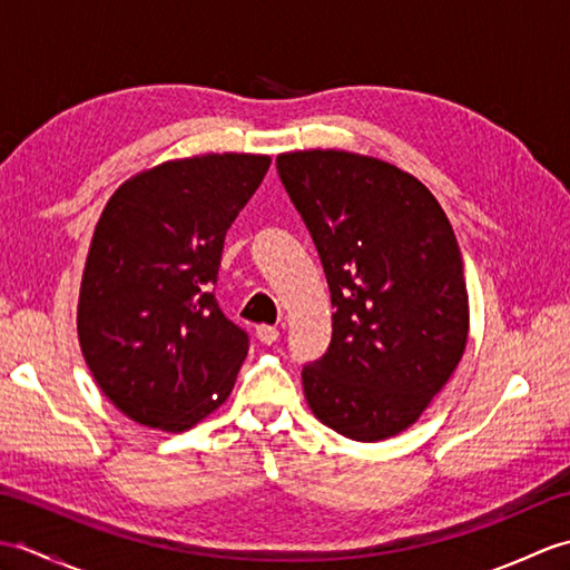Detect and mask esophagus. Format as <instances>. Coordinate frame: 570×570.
<instances>
[{"instance_id":"34e87169","label":"esophagus","mask_w":570,"mask_h":570,"mask_svg":"<svg viewBox=\"0 0 570 570\" xmlns=\"http://www.w3.org/2000/svg\"><path fill=\"white\" fill-rule=\"evenodd\" d=\"M257 341L264 345H272L278 341V328L274 325H257Z\"/></svg>"}]
</instances>
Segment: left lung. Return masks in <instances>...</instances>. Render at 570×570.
I'll list each match as a JSON object with an SVG mask.
<instances>
[{
    "instance_id": "1",
    "label": "left lung",
    "mask_w": 570,
    "mask_h": 570,
    "mask_svg": "<svg viewBox=\"0 0 570 570\" xmlns=\"http://www.w3.org/2000/svg\"><path fill=\"white\" fill-rule=\"evenodd\" d=\"M331 288L333 337L301 372L308 406L353 441L402 433L451 380L468 343L463 257L411 174L335 149L276 156Z\"/></svg>"
}]
</instances>
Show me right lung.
Instances as JSON below:
<instances>
[{"mask_svg":"<svg viewBox=\"0 0 570 570\" xmlns=\"http://www.w3.org/2000/svg\"><path fill=\"white\" fill-rule=\"evenodd\" d=\"M269 156L205 154L125 180L85 262L78 337L105 396L131 421L180 433L229 396L249 335L215 301L229 225Z\"/></svg>","mask_w":570,"mask_h":570,"instance_id":"right-lung-1","label":"right lung"}]
</instances>
